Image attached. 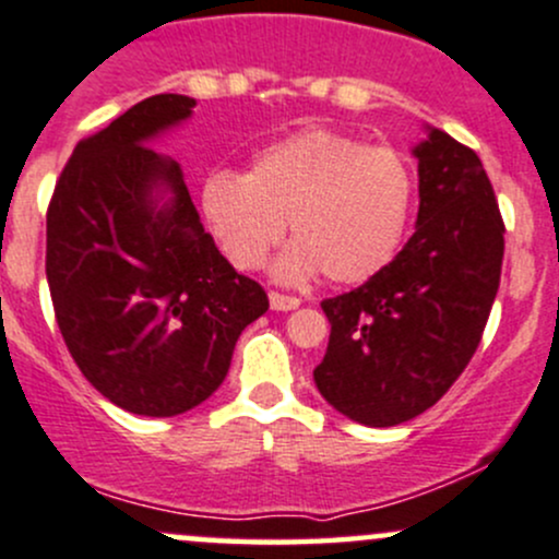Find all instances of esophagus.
<instances>
[{
  "instance_id": "esophagus-1",
  "label": "esophagus",
  "mask_w": 559,
  "mask_h": 559,
  "mask_svg": "<svg viewBox=\"0 0 559 559\" xmlns=\"http://www.w3.org/2000/svg\"><path fill=\"white\" fill-rule=\"evenodd\" d=\"M299 305V297L295 295H281V292H270V308L273 310H295Z\"/></svg>"
}]
</instances>
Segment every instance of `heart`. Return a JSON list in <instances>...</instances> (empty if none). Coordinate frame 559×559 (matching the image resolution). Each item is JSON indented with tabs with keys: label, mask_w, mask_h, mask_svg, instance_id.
Returning <instances> with one entry per match:
<instances>
[{
	"label": "heart",
	"mask_w": 559,
	"mask_h": 559,
	"mask_svg": "<svg viewBox=\"0 0 559 559\" xmlns=\"http://www.w3.org/2000/svg\"><path fill=\"white\" fill-rule=\"evenodd\" d=\"M415 203V174L391 146L308 128L257 152L243 176L214 171L201 211L211 238L235 270L262 267L289 227L278 275L319 273L361 284L396 257Z\"/></svg>",
	"instance_id": "heart-1"
}]
</instances>
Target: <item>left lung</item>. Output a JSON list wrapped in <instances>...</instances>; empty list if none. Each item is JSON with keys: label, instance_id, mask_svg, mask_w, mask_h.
<instances>
[{"label": "left lung", "instance_id": "obj_1", "mask_svg": "<svg viewBox=\"0 0 559 559\" xmlns=\"http://www.w3.org/2000/svg\"><path fill=\"white\" fill-rule=\"evenodd\" d=\"M415 155L413 238L367 284L321 302L332 332L316 385L337 413L374 428L418 418L450 391L501 284L507 227L477 152L433 128Z\"/></svg>", "mask_w": 559, "mask_h": 559}]
</instances>
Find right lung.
Listing matches in <instances>:
<instances>
[{
    "instance_id": "obj_1",
    "label": "right lung",
    "mask_w": 559,
    "mask_h": 559,
    "mask_svg": "<svg viewBox=\"0 0 559 559\" xmlns=\"http://www.w3.org/2000/svg\"><path fill=\"white\" fill-rule=\"evenodd\" d=\"M192 107L160 93L82 139L47 205L45 273L63 343L98 393L150 418L205 402L240 332L270 308L203 230L179 163L150 146ZM157 180L175 192L163 212L148 201Z\"/></svg>"
}]
</instances>
